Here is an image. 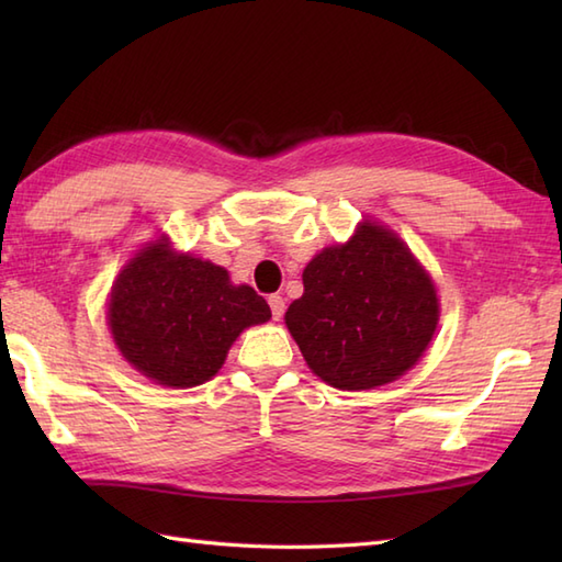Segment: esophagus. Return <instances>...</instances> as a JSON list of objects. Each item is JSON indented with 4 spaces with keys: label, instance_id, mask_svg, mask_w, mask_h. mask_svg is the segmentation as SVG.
<instances>
[{
    "label": "esophagus",
    "instance_id": "esophagus-1",
    "mask_svg": "<svg viewBox=\"0 0 562 562\" xmlns=\"http://www.w3.org/2000/svg\"><path fill=\"white\" fill-rule=\"evenodd\" d=\"M268 304H270L272 318H274V321H280V318H282V314H284V300H282V296H280V294H270Z\"/></svg>",
    "mask_w": 562,
    "mask_h": 562
}]
</instances>
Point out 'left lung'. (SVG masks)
Returning a JSON list of instances; mask_svg holds the SVG:
<instances>
[{
    "mask_svg": "<svg viewBox=\"0 0 562 562\" xmlns=\"http://www.w3.org/2000/svg\"><path fill=\"white\" fill-rule=\"evenodd\" d=\"M304 294L284 314L308 369L340 391L396 381L420 360L439 321L435 282L401 238L362 222L348 244L304 268Z\"/></svg>",
    "mask_w": 562,
    "mask_h": 562,
    "instance_id": "8db88e82",
    "label": "left lung"
}]
</instances>
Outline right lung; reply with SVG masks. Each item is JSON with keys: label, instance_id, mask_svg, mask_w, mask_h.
<instances>
[{"label": "right lung", "instance_id": "add662e5", "mask_svg": "<svg viewBox=\"0 0 562 562\" xmlns=\"http://www.w3.org/2000/svg\"><path fill=\"white\" fill-rule=\"evenodd\" d=\"M270 306L229 272L188 254L169 238L130 258L109 302V326L125 360L161 386L190 389L220 372L238 333L266 324Z\"/></svg>", "mask_w": 562, "mask_h": 562}]
</instances>
